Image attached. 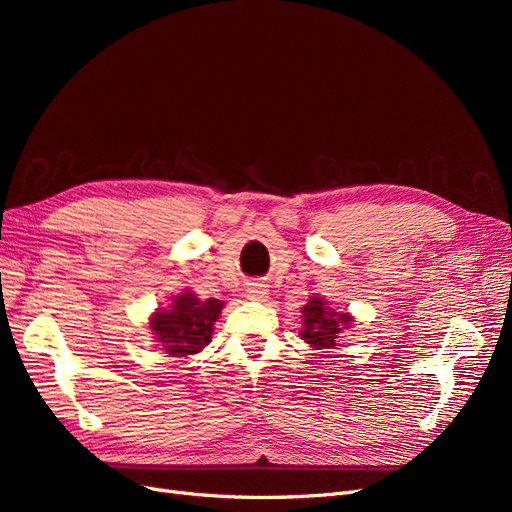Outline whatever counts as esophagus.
Instances as JSON below:
<instances>
[{"label":"esophagus","instance_id":"1","mask_svg":"<svg viewBox=\"0 0 512 512\" xmlns=\"http://www.w3.org/2000/svg\"><path fill=\"white\" fill-rule=\"evenodd\" d=\"M269 297V290L265 284H250L247 286V299H254V301H265Z\"/></svg>","mask_w":512,"mask_h":512}]
</instances>
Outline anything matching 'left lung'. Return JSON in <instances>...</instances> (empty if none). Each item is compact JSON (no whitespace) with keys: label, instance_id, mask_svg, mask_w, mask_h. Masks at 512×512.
I'll return each instance as SVG.
<instances>
[{"label":"left lung","instance_id":"1","mask_svg":"<svg viewBox=\"0 0 512 512\" xmlns=\"http://www.w3.org/2000/svg\"><path fill=\"white\" fill-rule=\"evenodd\" d=\"M348 314H337L322 303V299L312 297L303 307V331L301 337L314 348H333L339 331L350 327Z\"/></svg>","mask_w":512,"mask_h":512}]
</instances>
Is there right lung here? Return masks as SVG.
<instances>
[{
	"instance_id": "add662e5",
	"label": "right lung",
	"mask_w": 512,
	"mask_h": 512,
	"mask_svg": "<svg viewBox=\"0 0 512 512\" xmlns=\"http://www.w3.org/2000/svg\"><path fill=\"white\" fill-rule=\"evenodd\" d=\"M222 314V301H198L192 292L179 294L170 309L151 318V331L170 356H188L211 342L213 322Z\"/></svg>"
}]
</instances>
